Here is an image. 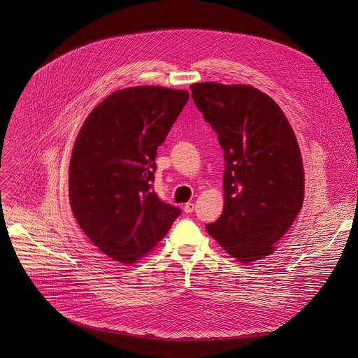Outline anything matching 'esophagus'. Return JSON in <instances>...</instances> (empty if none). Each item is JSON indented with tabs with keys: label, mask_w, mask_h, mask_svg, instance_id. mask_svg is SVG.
Instances as JSON below:
<instances>
[{
	"label": "esophagus",
	"mask_w": 358,
	"mask_h": 358,
	"mask_svg": "<svg viewBox=\"0 0 358 358\" xmlns=\"http://www.w3.org/2000/svg\"><path fill=\"white\" fill-rule=\"evenodd\" d=\"M193 210H194V203L190 201V203H185V204H184V212H185V213H192Z\"/></svg>",
	"instance_id": "esophagus-1"
}]
</instances>
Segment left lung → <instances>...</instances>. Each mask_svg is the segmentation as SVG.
<instances>
[{
    "instance_id": "8db88e82",
    "label": "left lung",
    "mask_w": 358,
    "mask_h": 358,
    "mask_svg": "<svg viewBox=\"0 0 358 358\" xmlns=\"http://www.w3.org/2000/svg\"><path fill=\"white\" fill-rule=\"evenodd\" d=\"M223 149L224 206L206 231L242 262L270 255L302 209V155L285 113L250 85H190Z\"/></svg>"
}]
</instances>
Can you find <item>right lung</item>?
<instances>
[{
  "instance_id": "right-lung-1",
  "label": "right lung",
  "mask_w": 358,
  "mask_h": 358,
  "mask_svg": "<svg viewBox=\"0 0 358 358\" xmlns=\"http://www.w3.org/2000/svg\"><path fill=\"white\" fill-rule=\"evenodd\" d=\"M185 90L134 87L110 94L85 119L69 164V201L84 234L131 264L166 235L181 209L152 190L158 146L189 101Z\"/></svg>"
}]
</instances>
